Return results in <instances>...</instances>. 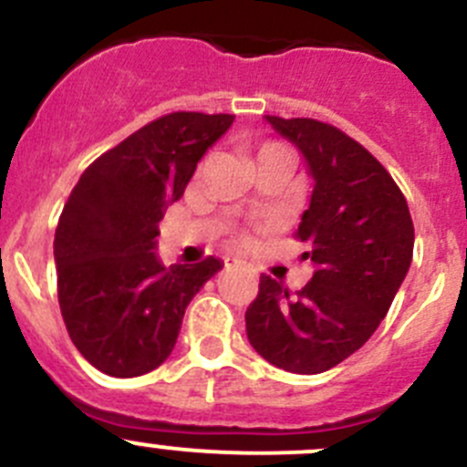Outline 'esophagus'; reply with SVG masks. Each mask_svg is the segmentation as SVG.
Listing matches in <instances>:
<instances>
[{"mask_svg":"<svg viewBox=\"0 0 467 467\" xmlns=\"http://www.w3.org/2000/svg\"><path fill=\"white\" fill-rule=\"evenodd\" d=\"M225 266H244V262L239 257H225Z\"/></svg>","mask_w":467,"mask_h":467,"instance_id":"1","label":"esophagus"}]
</instances>
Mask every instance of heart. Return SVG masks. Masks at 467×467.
Listing matches in <instances>:
<instances>
[{"label":"heart","instance_id":"b5f03b06","mask_svg":"<svg viewBox=\"0 0 467 467\" xmlns=\"http://www.w3.org/2000/svg\"><path fill=\"white\" fill-rule=\"evenodd\" d=\"M278 148H283V146H278V143H265V146L260 148V152H257V157L265 155V152H269V150H278Z\"/></svg>","mask_w":467,"mask_h":467}]
</instances>
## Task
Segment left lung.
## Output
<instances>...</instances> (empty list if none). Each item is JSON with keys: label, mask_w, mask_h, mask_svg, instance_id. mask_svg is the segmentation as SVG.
<instances>
[{"label": "left lung", "mask_w": 467, "mask_h": 467, "mask_svg": "<svg viewBox=\"0 0 467 467\" xmlns=\"http://www.w3.org/2000/svg\"><path fill=\"white\" fill-rule=\"evenodd\" d=\"M307 160L310 207L294 233L317 271L303 289L262 274L246 310L248 342L275 368L319 374L358 351L390 310L413 260L409 202L381 161L315 119L266 116Z\"/></svg>", "instance_id": "8db88e82"}]
</instances>
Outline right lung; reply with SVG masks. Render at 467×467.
Wrapping results in <instances>:
<instances>
[{
  "label": "right lung",
  "mask_w": 467,
  "mask_h": 467,
  "mask_svg": "<svg viewBox=\"0 0 467 467\" xmlns=\"http://www.w3.org/2000/svg\"><path fill=\"white\" fill-rule=\"evenodd\" d=\"M230 113L175 111L99 155L67 196L54 234L58 307L99 372L132 379L171 356L184 310L221 269L216 257L164 266L157 234Z\"/></svg>",
  "instance_id": "right-lung-1"
}]
</instances>
